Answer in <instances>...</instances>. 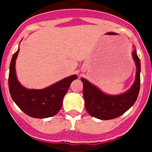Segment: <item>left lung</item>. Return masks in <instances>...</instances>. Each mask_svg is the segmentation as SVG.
I'll list each match as a JSON object with an SVG mask.
<instances>
[{
	"instance_id": "obj_1",
	"label": "left lung",
	"mask_w": 152,
	"mask_h": 152,
	"mask_svg": "<svg viewBox=\"0 0 152 152\" xmlns=\"http://www.w3.org/2000/svg\"><path fill=\"white\" fill-rule=\"evenodd\" d=\"M132 58L136 65V76L131 88L119 95H109L103 93L94 84L81 77L84 85L83 94L86 110L96 119L107 120L123 115L136 101L140 89L141 63L136 50L132 51Z\"/></svg>"
}]
</instances>
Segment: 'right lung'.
<instances>
[{
  "mask_svg": "<svg viewBox=\"0 0 152 152\" xmlns=\"http://www.w3.org/2000/svg\"><path fill=\"white\" fill-rule=\"evenodd\" d=\"M19 50L13 54L10 64L9 91L12 99L23 113L33 118L43 119L53 116L62 106L63 98L68 88L77 75H72L44 89H27L17 80L16 75V59Z\"/></svg>",
  "mask_w": 152,
  "mask_h": 152,
  "instance_id": "obj_1",
  "label": "right lung"
}]
</instances>
